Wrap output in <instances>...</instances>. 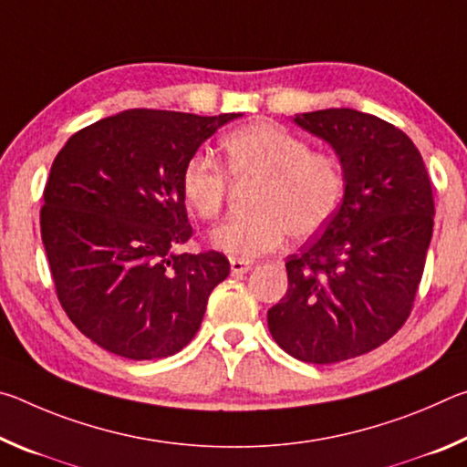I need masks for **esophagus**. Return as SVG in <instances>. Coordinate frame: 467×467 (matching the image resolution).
I'll return each mask as SVG.
<instances>
[{
	"label": "esophagus",
	"instance_id": "34e87169",
	"mask_svg": "<svg viewBox=\"0 0 467 467\" xmlns=\"http://www.w3.org/2000/svg\"><path fill=\"white\" fill-rule=\"evenodd\" d=\"M251 264L249 262H243V259H231V272L234 275H241V274H247L251 270Z\"/></svg>",
	"mask_w": 467,
	"mask_h": 467
}]
</instances>
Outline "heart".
Segmentation results:
<instances>
[{
  "label": "heart",
  "mask_w": 467,
  "mask_h": 467,
  "mask_svg": "<svg viewBox=\"0 0 467 467\" xmlns=\"http://www.w3.org/2000/svg\"><path fill=\"white\" fill-rule=\"evenodd\" d=\"M226 167L241 185L255 183V214L226 223L210 234L212 244L233 259L262 257L286 239L306 241L334 216L344 195V169L334 154L311 152L303 138L270 121H257L223 140ZM187 208L203 220L223 214L228 177L214 158L193 154L181 171Z\"/></svg>",
  "instance_id": "obj_1"
}]
</instances>
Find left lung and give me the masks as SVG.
<instances>
[{
    "mask_svg": "<svg viewBox=\"0 0 467 467\" xmlns=\"http://www.w3.org/2000/svg\"><path fill=\"white\" fill-rule=\"evenodd\" d=\"M295 123L334 148L346 185L319 239L288 257V290L267 327L290 357L334 365L406 323L432 236V187L414 141L375 115L323 109Z\"/></svg>",
    "mask_w": 467,
    "mask_h": 467,
    "instance_id": "1",
    "label": "left lung"
}]
</instances>
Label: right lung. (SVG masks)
<instances>
[{"instance_id": "obj_1", "label": "right lung", "mask_w": 467, "mask_h": 467, "mask_svg": "<svg viewBox=\"0 0 467 467\" xmlns=\"http://www.w3.org/2000/svg\"><path fill=\"white\" fill-rule=\"evenodd\" d=\"M239 117L130 109L74 133L55 156L41 236L63 311L94 344L152 360L197 334L231 264L218 251H177L193 234L181 171Z\"/></svg>"}]
</instances>
